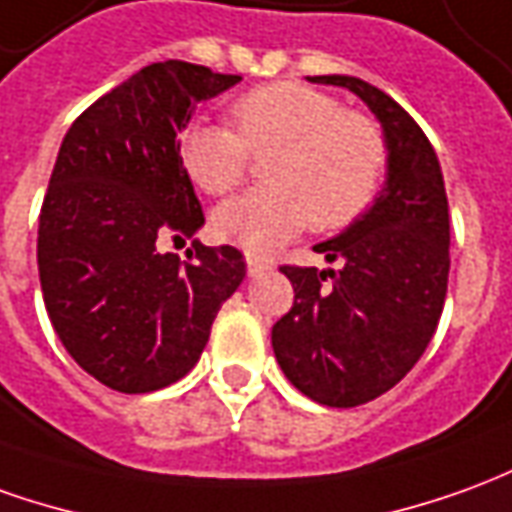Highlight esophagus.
<instances>
[{"label": "esophagus", "instance_id": "obj_1", "mask_svg": "<svg viewBox=\"0 0 512 512\" xmlns=\"http://www.w3.org/2000/svg\"><path fill=\"white\" fill-rule=\"evenodd\" d=\"M246 271H249V277H260V274L271 271V263L260 255H246Z\"/></svg>", "mask_w": 512, "mask_h": 512}]
</instances>
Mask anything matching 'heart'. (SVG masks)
Masks as SVG:
<instances>
[{"label":"heart","instance_id":"1","mask_svg":"<svg viewBox=\"0 0 512 512\" xmlns=\"http://www.w3.org/2000/svg\"><path fill=\"white\" fill-rule=\"evenodd\" d=\"M232 133L196 121L180 138L188 180L210 196L235 191L249 155L263 166L266 188L230 199L213 213V232L249 252H271L310 224L316 232L349 227L380 194L388 144L377 121L343 110L335 96L299 82H274L238 96Z\"/></svg>","mask_w":512,"mask_h":512}]
</instances>
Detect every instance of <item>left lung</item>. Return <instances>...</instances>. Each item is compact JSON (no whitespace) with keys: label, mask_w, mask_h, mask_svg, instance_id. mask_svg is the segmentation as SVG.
I'll use <instances>...</instances> for the list:
<instances>
[{"label":"left lung","mask_w":512,"mask_h":512,"mask_svg":"<svg viewBox=\"0 0 512 512\" xmlns=\"http://www.w3.org/2000/svg\"><path fill=\"white\" fill-rule=\"evenodd\" d=\"M307 80L366 102L388 144V177L360 219L313 246L341 266L280 268L293 307L271 346L293 388L318 405L357 407L391 391L435 335L449 282V202L435 149L405 107L357 77Z\"/></svg>","instance_id":"8db88e82"}]
</instances>
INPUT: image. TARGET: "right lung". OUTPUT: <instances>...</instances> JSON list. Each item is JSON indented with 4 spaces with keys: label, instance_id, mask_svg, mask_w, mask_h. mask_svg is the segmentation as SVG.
I'll use <instances>...</instances> for the list:
<instances>
[{
    "label": "right lung",
    "instance_id": "1",
    "mask_svg": "<svg viewBox=\"0 0 512 512\" xmlns=\"http://www.w3.org/2000/svg\"><path fill=\"white\" fill-rule=\"evenodd\" d=\"M235 82L185 60L152 63L96 99L60 144L38 221L44 305L66 352L113 391L185 377L246 277L235 246L196 241L188 263L157 249L205 224L180 132Z\"/></svg>",
    "mask_w": 512,
    "mask_h": 512
}]
</instances>
